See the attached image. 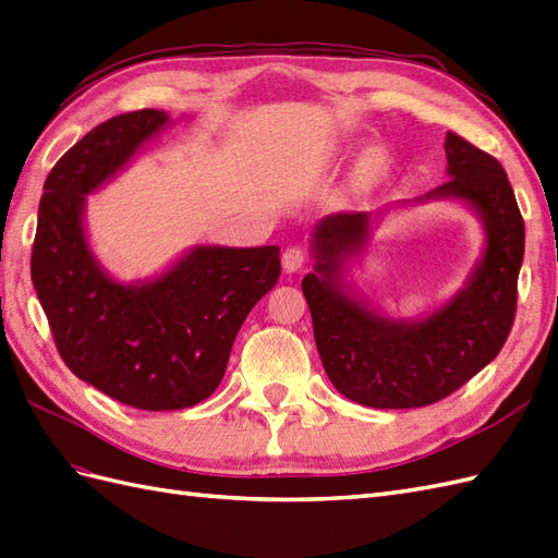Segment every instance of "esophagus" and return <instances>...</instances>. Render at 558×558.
I'll list each match as a JSON object with an SVG mask.
<instances>
[{
    "mask_svg": "<svg viewBox=\"0 0 558 558\" xmlns=\"http://www.w3.org/2000/svg\"><path fill=\"white\" fill-rule=\"evenodd\" d=\"M306 266V252L302 247H288L282 252V268L284 274H296Z\"/></svg>",
    "mask_w": 558,
    "mask_h": 558,
    "instance_id": "esophagus-1",
    "label": "esophagus"
}]
</instances>
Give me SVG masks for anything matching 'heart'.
Here are the masks:
<instances>
[{"instance_id": "obj_1", "label": "heart", "mask_w": 558, "mask_h": 558, "mask_svg": "<svg viewBox=\"0 0 558 558\" xmlns=\"http://www.w3.org/2000/svg\"><path fill=\"white\" fill-rule=\"evenodd\" d=\"M393 171V153L387 146H369L363 150L353 169L355 185H375L389 179Z\"/></svg>"}]
</instances>
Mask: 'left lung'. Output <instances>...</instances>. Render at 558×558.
<instances>
[{
  "label": "left lung",
  "mask_w": 558,
  "mask_h": 558,
  "mask_svg": "<svg viewBox=\"0 0 558 558\" xmlns=\"http://www.w3.org/2000/svg\"><path fill=\"white\" fill-rule=\"evenodd\" d=\"M446 157V183L393 207L457 199L476 214L485 240L466 282L424 316H384L347 280L391 205L377 214H330L313 228L316 264L302 280L313 337L335 389L361 405H432L481 373L509 337L525 247L517 197L502 165L462 136L448 132Z\"/></svg>",
  "instance_id": "obj_1"
}]
</instances>
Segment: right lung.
I'll return each instance as SVG.
<instances>
[{"label": "right lung", "instance_id": "add662e5", "mask_svg": "<svg viewBox=\"0 0 558 558\" xmlns=\"http://www.w3.org/2000/svg\"><path fill=\"white\" fill-rule=\"evenodd\" d=\"M171 124L165 110L110 118L45 181L31 276L56 349L94 389L138 410H183L223 379L247 313L276 288L280 247L195 245L160 276L122 282L87 238V195L126 169Z\"/></svg>", "mask_w": 558, "mask_h": 558}]
</instances>
